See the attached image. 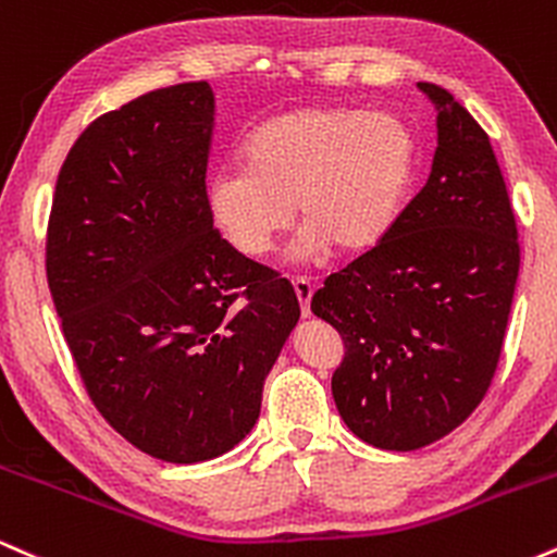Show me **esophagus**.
<instances>
[{"label":"esophagus","mask_w":557,"mask_h":557,"mask_svg":"<svg viewBox=\"0 0 557 557\" xmlns=\"http://www.w3.org/2000/svg\"><path fill=\"white\" fill-rule=\"evenodd\" d=\"M293 290H296V298L300 304V314H304V319L311 317V296H314V285L309 283V280L298 277L293 280Z\"/></svg>","instance_id":"1"}]
</instances>
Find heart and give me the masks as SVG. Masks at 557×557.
I'll return each mask as SVG.
<instances>
[{
	"label": "heart",
	"mask_w": 557,
	"mask_h": 557,
	"mask_svg": "<svg viewBox=\"0 0 557 557\" xmlns=\"http://www.w3.org/2000/svg\"><path fill=\"white\" fill-rule=\"evenodd\" d=\"M417 177V140L403 120L350 107H298L264 120L246 144V164H225L207 183L214 227L243 259H264L304 222L296 257L317 261L335 246L361 257L400 222Z\"/></svg>",
	"instance_id": "heart-1"
}]
</instances>
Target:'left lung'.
Masks as SVG:
<instances>
[{
    "instance_id": "obj_1",
    "label": "left lung",
    "mask_w": 557,
    "mask_h": 557,
    "mask_svg": "<svg viewBox=\"0 0 557 557\" xmlns=\"http://www.w3.org/2000/svg\"><path fill=\"white\" fill-rule=\"evenodd\" d=\"M430 181L385 243L324 280L311 311L341 332L332 398L348 430L417 450L461 426L487 393L508 327L519 233L487 133L434 83Z\"/></svg>"
}]
</instances>
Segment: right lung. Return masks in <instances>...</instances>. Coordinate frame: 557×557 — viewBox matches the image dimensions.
<instances>
[{"label": "right lung", "instance_id": "right-lung-1", "mask_svg": "<svg viewBox=\"0 0 557 557\" xmlns=\"http://www.w3.org/2000/svg\"><path fill=\"white\" fill-rule=\"evenodd\" d=\"M207 81L94 120L62 164L47 280L88 398L138 450L198 463L257 424L298 324L293 285L214 230Z\"/></svg>", "mask_w": 557, "mask_h": 557}]
</instances>
